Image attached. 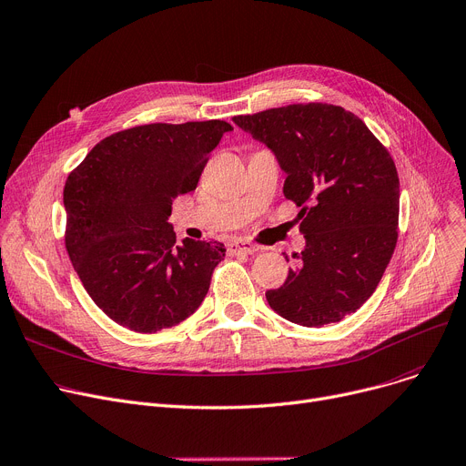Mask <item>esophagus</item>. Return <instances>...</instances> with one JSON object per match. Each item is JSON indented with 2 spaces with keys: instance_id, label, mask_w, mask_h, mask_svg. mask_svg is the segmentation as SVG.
<instances>
[{
  "instance_id": "esophagus-1",
  "label": "esophagus",
  "mask_w": 466,
  "mask_h": 466,
  "mask_svg": "<svg viewBox=\"0 0 466 466\" xmlns=\"http://www.w3.org/2000/svg\"><path fill=\"white\" fill-rule=\"evenodd\" d=\"M259 248L256 244H252V242H248V240H242V238H238V240H231L229 244H228V252L231 254V256H237V254H256Z\"/></svg>"
}]
</instances>
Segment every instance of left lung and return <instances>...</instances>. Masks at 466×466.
<instances>
[{"instance_id":"8db88e82","label":"left lung","mask_w":466,"mask_h":466,"mask_svg":"<svg viewBox=\"0 0 466 466\" xmlns=\"http://www.w3.org/2000/svg\"><path fill=\"white\" fill-rule=\"evenodd\" d=\"M275 154L284 196L300 212L307 246L284 286L265 293L282 318L321 327L363 307L393 256L399 175L390 152L353 113L297 103L235 116Z\"/></svg>"}]
</instances>
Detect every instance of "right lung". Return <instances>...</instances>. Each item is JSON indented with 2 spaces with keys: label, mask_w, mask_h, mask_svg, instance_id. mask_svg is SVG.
Returning a JSON list of instances; mask_svg holds the SVG:
<instances>
[{
  "label": "right lung",
  "mask_w": 466,
  "mask_h": 466,
  "mask_svg": "<svg viewBox=\"0 0 466 466\" xmlns=\"http://www.w3.org/2000/svg\"><path fill=\"white\" fill-rule=\"evenodd\" d=\"M224 120L147 124L105 137L67 177L66 248L94 303L137 333L167 329L208 291L222 242L184 238L173 199L196 189Z\"/></svg>",
  "instance_id": "add662e5"
}]
</instances>
